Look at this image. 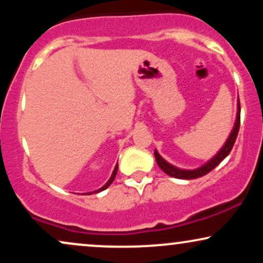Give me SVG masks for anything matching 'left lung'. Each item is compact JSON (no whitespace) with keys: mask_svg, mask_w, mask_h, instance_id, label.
<instances>
[{"mask_svg":"<svg viewBox=\"0 0 263 263\" xmlns=\"http://www.w3.org/2000/svg\"><path fill=\"white\" fill-rule=\"evenodd\" d=\"M238 128H240V100L237 101V114H236V121H235L234 128H232L231 134L228 137V140H226L225 144L222 146V148L220 149L219 152L210 159V161H208L204 165L197 168V170H180V168L174 167V165H172L171 163H168L165 159H163L161 155H159V153L155 149V157H156L157 164L159 165V168H161L165 174H168V176L171 177L178 178V179H195V178L203 177L205 174L209 173L210 171H213L216 165L220 164V162H221L222 159L229 156V153L231 152L232 147H234L235 141H236Z\"/></svg>","mask_w":263,"mask_h":263,"instance_id":"1","label":"left lung"}]
</instances>
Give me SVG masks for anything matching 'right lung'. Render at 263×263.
<instances>
[{
  "label": "right lung",
  "instance_id": "obj_1",
  "mask_svg": "<svg viewBox=\"0 0 263 263\" xmlns=\"http://www.w3.org/2000/svg\"><path fill=\"white\" fill-rule=\"evenodd\" d=\"M117 170H119V164H116V167H115V170H114V172H112V174H111V177H110V179L107 180V183L105 184L104 186H101L100 189H98V190H95V192H91V193H99V192H102V190H105L107 188V186H110V184L114 182V179H115V177H116V174H117ZM91 193H87V194H91Z\"/></svg>",
  "mask_w": 263,
  "mask_h": 263
}]
</instances>
